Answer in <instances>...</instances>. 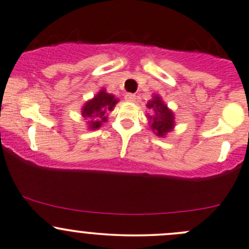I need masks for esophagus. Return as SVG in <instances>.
Segmentation results:
<instances>
[{"label": "esophagus", "mask_w": 249, "mask_h": 249, "mask_svg": "<svg viewBox=\"0 0 249 249\" xmlns=\"http://www.w3.org/2000/svg\"><path fill=\"white\" fill-rule=\"evenodd\" d=\"M136 99H137V96H136L135 94L127 93L126 95H125V100H126V101H130V103H135Z\"/></svg>", "instance_id": "1"}]
</instances>
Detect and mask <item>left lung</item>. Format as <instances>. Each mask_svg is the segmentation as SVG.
<instances>
[{"label": "left lung", "mask_w": 249, "mask_h": 249, "mask_svg": "<svg viewBox=\"0 0 249 249\" xmlns=\"http://www.w3.org/2000/svg\"><path fill=\"white\" fill-rule=\"evenodd\" d=\"M146 107L155 112V116L149 117V119L151 120V129L155 131L156 135L164 136L167 132L171 131L174 125V117L172 111L167 108L166 105L162 103L158 95L154 98V100L149 101Z\"/></svg>", "instance_id": "1"}]
</instances>
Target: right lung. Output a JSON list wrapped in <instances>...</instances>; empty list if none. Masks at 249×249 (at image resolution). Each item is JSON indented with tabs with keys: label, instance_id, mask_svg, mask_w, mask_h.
Listing matches in <instances>:
<instances>
[{
	"label": "right lung",
	"instance_id": "add662e5",
	"mask_svg": "<svg viewBox=\"0 0 249 249\" xmlns=\"http://www.w3.org/2000/svg\"><path fill=\"white\" fill-rule=\"evenodd\" d=\"M118 103L117 99L113 95L106 93L105 90L99 91L94 99L86 103L83 106L82 114L83 117L89 119V127L91 130L99 129L104 122H106L107 117L105 116L107 111H111L116 104Z\"/></svg>",
	"mask_w": 249,
	"mask_h": 249
}]
</instances>
